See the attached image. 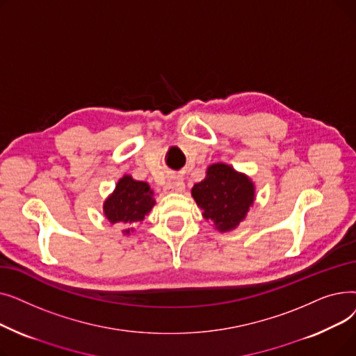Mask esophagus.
Here are the masks:
<instances>
[{"label": "esophagus", "instance_id": "obj_1", "mask_svg": "<svg viewBox=\"0 0 356 356\" xmlns=\"http://www.w3.org/2000/svg\"><path fill=\"white\" fill-rule=\"evenodd\" d=\"M184 181L180 179V177H172L170 179V181H168L167 184H165V189L168 191V192H176V193H180V192H183L184 191Z\"/></svg>", "mask_w": 356, "mask_h": 356}]
</instances>
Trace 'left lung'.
<instances>
[{
    "mask_svg": "<svg viewBox=\"0 0 356 356\" xmlns=\"http://www.w3.org/2000/svg\"><path fill=\"white\" fill-rule=\"evenodd\" d=\"M203 216L213 220L220 232H227L245 218L254 202V184L227 164H212L208 175L192 189Z\"/></svg>",
    "mask_w": 356,
    "mask_h": 356,
    "instance_id": "left-lung-1",
    "label": "left lung"
}]
</instances>
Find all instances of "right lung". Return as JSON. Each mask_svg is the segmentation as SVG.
Instances as JSON below:
<instances>
[{
    "label": "right lung",
    "mask_w": 356,
    "mask_h": 356,
    "mask_svg": "<svg viewBox=\"0 0 356 356\" xmlns=\"http://www.w3.org/2000/svg\"><path fill=\"white\" fill-rule=\"evenodd\" d=\"M153 195V189L147 183L124 176L118 181L115 192L104 203L105 216L111 223L141 222L154 207ZM125 232L129 234V229Z\"/></svg>",
    "instance_id": "add662e5"
}]
</instances>
